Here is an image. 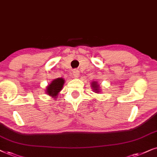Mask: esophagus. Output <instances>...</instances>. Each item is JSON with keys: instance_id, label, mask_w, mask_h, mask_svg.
I'll list each match as a JSON object with an SVG mask.
<instances>
[{"instance_id": "1", "label": "esophagus", "mask_w": 157, "mask_h": 157, "mask_svg": "<svg viewBox=\"0 0 157 157\" xmlns=\"http://www.w3.org/2000/svg\"><path fill=\"white\" fill-rule=\"evenodd\" d=\"M73 75H74L75 78H77V77H79V75H80V72L78 70H75L73 72Z\"/></svg>"}]
</instances>
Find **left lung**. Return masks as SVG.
<instances>
[{
  "label": "left lung",
  "instance_id": "1",
  "mask_svg": "<svg viewBox=\"0 0 157 157\" xmlns=\"http://www.w3.org/2000/svg\"><path fill=\"white\" fill-rule=\"evenodd\" d=\"M92 87H93V91L94 92H95V93H99V88H100V85L98 84L97 83V82H92Z\"/></svg>",
  "mask_w": 157,
  "mask_h": 157
}]
</instances>
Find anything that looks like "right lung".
<instances>
[{"mask_svg": "<svg viewBox=\"0 0 157 157\" xmlns=\"http://www.w3.org/2000/svg\"><path fill=\"white\" fill-rule=\"evenodd\" d=\"M64 80L63 78L54 79L47 87V93L52 98H56L59 95V93L62 90Z\"/></svg>", "mask_w": 157, "mask_h": 157, "instance_id": "add662e5", "label": "right lung"}]
</instances>
